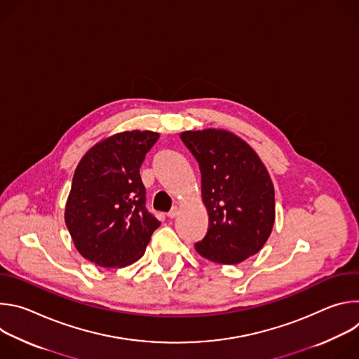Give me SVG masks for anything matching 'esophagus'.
<instances>
[{"mask_svg":"<svg viewBox=\"0 0 359 359\" xmlns=\"http://www.w3.org/2000/svg\"><path fill=\"white\" fill-rule=\"evenodd\" d=\"M177 215H179V209H177V208H173V209L168 213V217H169V219H175Z\"/></svg>","mask_w":359,"mask_h":359,"instance_id":"1","label":"esophagus"}]
</instances>
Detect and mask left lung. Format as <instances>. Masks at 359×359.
I'll return each instance as SVG.
<instances>
[{
  "instance_id": "8db88e82",
  "label": "left lung",
  "mask_w": 359,
  "mask_h": 359,
  "mask_svg": "<svg viewBox=\"0 0 359 359\" xmlns=\"http://www.w3.org/2000/svg\"><path fill=\"white\" fill-rule=\"evenodd\" d=\"M180 139L201 173L208 234L196 251L215 263L238 264L269 240L276 201L271 177L252 147L224 129L187 130Z\"/></svg>"
}]
</instances>
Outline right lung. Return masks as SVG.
I'll return each mask as SVG.
<instances>
[{
    "instance_id": "add662e5",
    "label": "right lung",
    "mask_w": 359,
    "mask_h": 359,
    "mask_svg": "<svg viewBox=\"0 0 359 359\" xmlns=\"http://www.w3.org/2000/svg\"><path fill=\"white\" fill-rule=\"evenodd\" d=\"M159 139L150 130L112 135L78 163L65 206V223L82 257L96 266L125 267L144 254L161 222L146 210L139 169Z\"/></svg>"
}]
</instances>
